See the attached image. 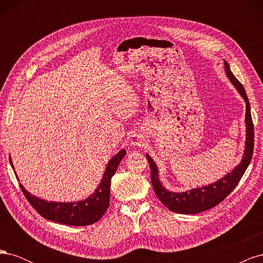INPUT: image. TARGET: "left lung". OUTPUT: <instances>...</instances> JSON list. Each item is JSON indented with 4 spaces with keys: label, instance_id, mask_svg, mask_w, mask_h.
I'll use <instances>...</instances> for the list:
<instances>
[{
    "label": "left lung",
    "instance_id": "left-lung-1",
    "mask_svg": "<svg viewBox=\"0 0 263 263\" xmlns=\"http://www.w3.org/2000/svg\"><path fill=\"white\" fill-rule=\"evenodd\" d=\"M224 67L229 81L232 82L246 103V141L242 159L239 164L217 181L210 183L208 185L185 191V192H173L163 186L159 178L158 165L154 159L146 154L151 170V183H153L155 193L161 203L172 212L179 214H197L216 206L221 201H224L227 195L236 187L251 161L253 154V125L249 100L247 98L242 84L235 78L226 61H224Z\"/></svg>",
    "mask_w": 263,
    "mask_h": 263
}]
</instances>
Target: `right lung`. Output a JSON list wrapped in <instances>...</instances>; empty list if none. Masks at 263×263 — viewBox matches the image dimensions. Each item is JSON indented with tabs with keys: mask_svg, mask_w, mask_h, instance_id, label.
<instances>
[{
	"mask_svg": "<svg viewBox=\"0 0 263 263\" xmlns=\"http://www.w3.org/2000/svg\"><path fill=\"white\" fill-rule=\"evenodd\" d=\"M125 155L126 150L122 149L114 157L110 158V160L106 164V168L100 184L90 196H87L82 201L48 202L36 195L30 194L21 183L20 186L30 205L46 219L69 226L91 225L101 219V217L105 214V211L108 208L110 194V179L114 176L119 162L122 161ZM10 162L13 170H15L11 157ZM15 176H16L17 180H20L16 172H15Z\"/></svg>",
	"mask_w": 263,
	"mask_h": 263,
	"instance_id": "obj_1",
	"label": "right lung"
}]
</instances>
